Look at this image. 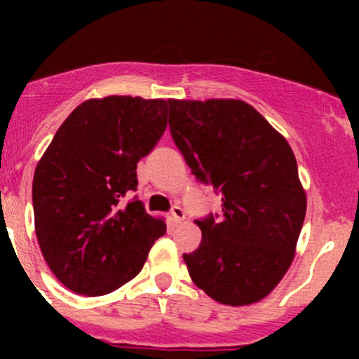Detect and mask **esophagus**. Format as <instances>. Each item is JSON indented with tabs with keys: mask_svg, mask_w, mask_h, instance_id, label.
<instances>
[{
	"mask_svg": "<svg viewBox=\"0 0 359 359\" xmlns=\"http://www.w3.org/2000/svg\"><path fill=\"white\" fill-rule=\"evenodd\" d=\"M172 219L175 220V222H182V220L186 219V212H184V208H180V206H173Z\"/></svg>",
	"mask_w": 359,
	"mask_h": 359,
	"instance_id": "1",
	"label": "esophagus"
}]
</instances>
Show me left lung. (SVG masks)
<instances>
[{
	"label": "left lung",
	"instance_id": "left-lung-1",
	"mask_svg": "<svg viewBox=\"0 0 359 359\" xmlns=\"http://www.w3.org/2000/svg\"><path fill=\"white\" fill-rule=\"evenodd\" d=\"M170 132L198 180L222 193L219 220H196L201 245L184 253L193 283L226 306L269 295L295 257L307 198L290 144L236 99L168 100Z\"/></svg>",
	"mask_w": 359,
	"mask_h": 359
}]
</instances>
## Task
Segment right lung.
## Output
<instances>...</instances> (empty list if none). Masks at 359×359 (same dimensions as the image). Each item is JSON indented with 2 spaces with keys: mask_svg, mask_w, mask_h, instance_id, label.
Here are the masks:
<instances>
[{
  "mask_svg": "<svg viewBox=\"0 0 359 359\" xmlns=\"http://www.w3.org/2000/svg\"><path fill=\"white\" fill-rule=\"evenodd\" d=\"M168 102L109 95L79 104L57 130L32 179L34 229L57 280L86 297L106 295L137 276L166 233L137 189V163L166 128Z\"/></svg>",
  "mask_w": 359,
  "mask_h": 359,
  "instance_id": "obj_1",
  "label": "right lung"
}]
</instances>
